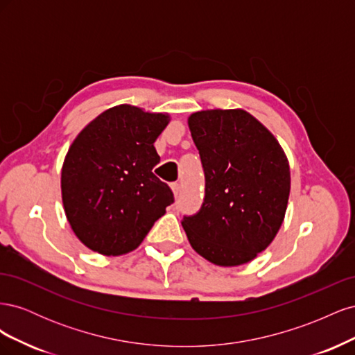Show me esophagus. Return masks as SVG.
I'll return each instance as SVG.
<instances>
[{"instance_id":"esophagus-1","label":"esophagus","mask_w":355,"mask_h":355,"mask_svg":"<svg viewBox=\"0 0 355 355\" xmlns=\"http://www.w3.org/2000/svg\"><path fill=\"white\" fill-rule=\"evenodd\" d=\"M170 187H171V191H173L175 197H178L179 196V191H180V185L178 184V182H175V184H171Z\"/></svg>"}]
</instances>
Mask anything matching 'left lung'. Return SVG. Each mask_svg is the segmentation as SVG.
Wrapping results in <instances>:
<instances>
[{
  "label": "left lung",
  "instance_id": "1",
  "mask_svg": "<svg viewBox=\"0 0 355 355\" xmlns=\"http://www.w3.org/2000/svg\"><path fill=\"white\" fill-rule=\"evenodd\" d=\"M188 125L206 178L200 211L182 220L189 244L214 265L250 262L284 220L287 157L274 135L244 110L198 111Z\"/></svg>",
  "mask_w": 355,
  "mask_h": 355
}]
</instances>
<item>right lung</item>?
Segmentation results:
<instances>
[{"mask_svg":"<svg viewBox=\"0 0 355 355\" xmlns=\"http://www.w3.org/2000/svg\"><path fill=\"white\" fill-rule=\"evenodd\" d=\"M168 121V114L118 105L96 116L69 146L60 178L63 209L90 250L105 256L135 250L175 201L153 171L159 163L154 142Z\"/></svg>","mask_w":355,"mask_h":355,"instance_id":"right-lung-1","label":"right lung"}]
</instances>
